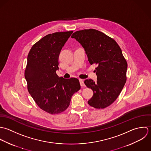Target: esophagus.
Here are the masks:
<instances>
[{"label": "esophagus", "mask_w": 151, "mask_h": 151, "mask_svg": "<svg viewBox=\"0 0 151 151\" xmlns=\"http://www.w3.org/2000/svg\"><path fill=\"white\" fill-rule=\"evenodd\" d=\"M79 82H80V84H81V86H85V84H84V82L82 79H79Z\"/></svg>", "instance_id": "obj_1"}]
</instances>
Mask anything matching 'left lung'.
<instances>
[{"label": "left lung", "mask_w": 151, "mask_h": 151, "mask_svg": "<svg viewBox=\"0 0 151 151\" xmlns=\"http://www.w3.org/2000/svg\"><path fill=\"white\" fill-rule=\"evenodd\" d=\"M71 37L84 48L91 65H97V82H84L93 91L88 104L99 109L109 106L119 97L127 81V62L120 47L114 39L94 29L77 31Z\"/></svg>", "instance_id": "obj_1"}]
</instances>
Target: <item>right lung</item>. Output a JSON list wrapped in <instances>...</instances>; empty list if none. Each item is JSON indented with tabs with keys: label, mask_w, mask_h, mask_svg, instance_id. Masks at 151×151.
Listing matches in <instances>:
<instances>
[{
	"label": "right lung",
	"mask_w": 151,
	"mask_h": 151,
	"mask_svg": "<svg viewBox=\"0 0 151 151\" xmlns=\"http://www.w3.org/2000/svg\"><path fill=\"white\" fill-rule=\"evenodd\" d=\"M72 32L49 34L34 44L28 54L24 72L27 89L38 106L51 114L64 111L81 89L77 78L64 79L56 73L60 51Z\"/></svg>",
	"instance_id": "obj_1"
}]
</instances>
